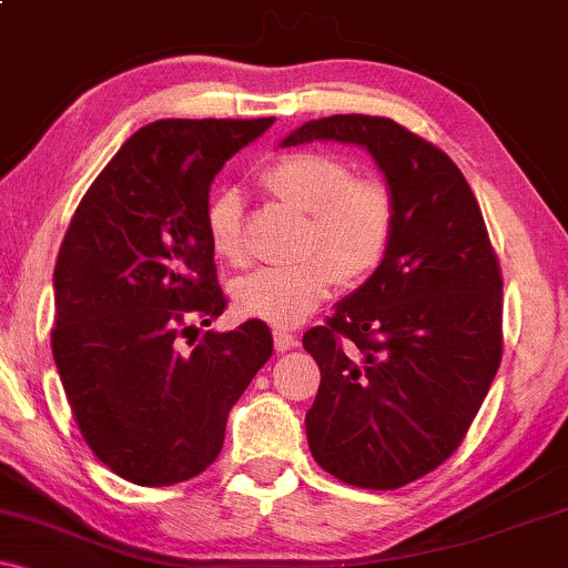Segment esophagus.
I'll return each mask as SVG.
<instances>
[{
	"instance_id": "esophagus-1",
	"label": "esophagus",
	"mask_w": 568,
	"mask_h": 568,
	"mask_svg": "<svg viewBox=\"0 0 568 568\" xmlns=\"http://www.w3.org/2000/svg\"><path fill=\"white\" fill-rule=\"evenodd\" d=\"M298 344V336L291 334V331H275V349L288 352Z\"/></svg>"
}]
</instances>
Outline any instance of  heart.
<instances>
[{
    "instance_id": "1",
    "label": "heart",
    "mask_w": 568,
    "mask_h": 568,
    "mask_svg": "<svg viewBox=\"0 0 568 568\" xmlns=\"http://www.w3.org/2000/svg\"><path fill=\"white\" fill-rule=\"evenodd\" d=\"M262 184L285 205L306 213L310 226L302 251L315 256L240 277L232 304L247 321L291 328L331 296L336 280L355 283L379 266L395 232V200L382 181L352 179L342 160L323 152L280 154L266 165ZM205 237L221 262H243V202L237 194L219 192L207 202Z\"/></svg>"
}]
</instances>
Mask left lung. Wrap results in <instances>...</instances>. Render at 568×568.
Returning <instances> with one entry per match:
<instances>
[{"instance_id":"8db88e82","label":"left lung","mask_w":568,"mask_h":568,"mask_svg":"<svg viewBox=\"0 0 568 568\" xmlns=\"http://www.w3.org/2000/svg\"><path fill=\"white\" fill-rule=\"evenodd\" d=\"M366 149L395 200L387 253L302 344L321 366L306 410L317 465L361 488H400L456 452L501 361V275L478 200L448 154L387 116L291 130Z\"/></svg>"}]
</instances>
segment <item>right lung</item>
Here are the masks:
<instances>
[{
	"instance_id": "1",
	"label": "right lung",
	"mask_w": 568,
	"mask_h": 568,
	"mask_svg": "<svg viewBox=\"0 0 568 568\" xmlns=\"http://www.w3.org/2000/svg\"><path fill=\"white\" fill-rule=\"evenodd\" d=\"M275 122L158 120L88 189L53 272V357L82 438L135 486H173L216 462L226 416L270 361L262 321L189 334L224 312L205 237L211 184Z\"/></svg>"
}]
</instances>
